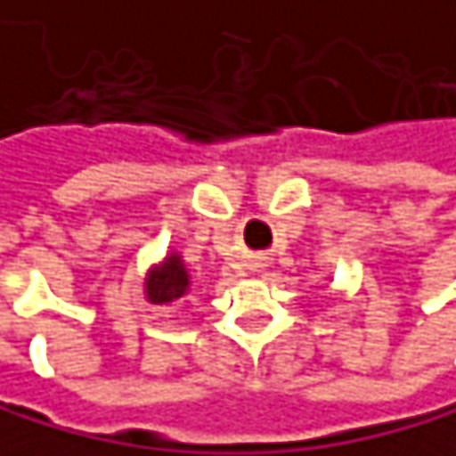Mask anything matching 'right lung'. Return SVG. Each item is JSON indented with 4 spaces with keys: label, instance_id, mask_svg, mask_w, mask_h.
Here are the masks:
<instances>
[{
    "label": "right lung",
    "instance_id": "add662e5",
    "mask_svg": "<svg viewBox=\"0 0 456 456\" xmlns=\"http://www.w3.org/2000/svg\"><path fill=\"white\" fill-rule=\"evenodd\" d=\"M187 290V272L182 266V261L176 256H171L166 261V266L154 269L146 280V293L154 305H163V302H174Z\"/></svg>",
    "mask_w": 456,
    "mask_h": 456
}]
</instances>
